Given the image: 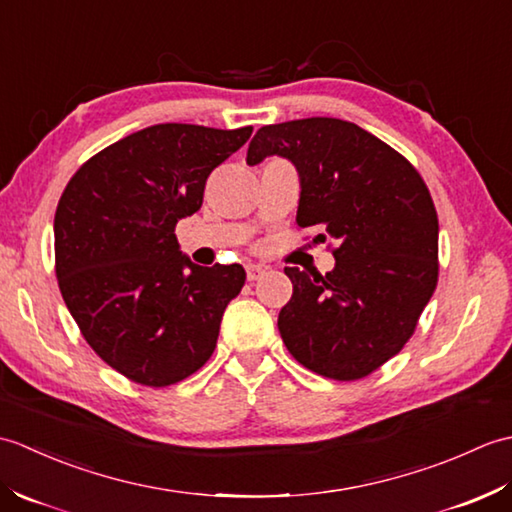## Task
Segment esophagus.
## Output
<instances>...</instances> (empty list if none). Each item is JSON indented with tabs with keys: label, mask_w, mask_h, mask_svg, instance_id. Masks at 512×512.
I'll return each instance as SVG.
<instances>
[{
	"label": "esophagus",
	"mask_w": 512,
	"mask_h": 512,
	"mask_svg": "<svg viewBox=\"0 0 512 512\" xmlns=\"http://www.w3.org/2000/svg\"><path fill=\"white\" fill-rule=\"evenodd\" d=\"M264 273H266V266H262V264H248L246 266L248 281H257Z\"/></svg>",
	"instance_id": "esophagus-1"
}]
</instances>
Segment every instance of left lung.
I'll return each instance as SVG.
<instances>
[{
  "mask_svg": "<svg viewBox=\"0 0 512 512\" xmlns=\"http://www.w3.org/2000/svg\"><path fill=\"white\" fill-rule=\"evenodd\" d=\"M295 162L299 228L330 239L332 273L284 268L292 299L279 312L288 352L310 372L365 378L416 332L438 286V213L418 169L374 134L341 118H301L257 129L248 165Z\"/></svg>",
  "mask_w": 512,
  "mask_h": 512,
  "instance_id": "obj_1",
  "label": "left lung"
}]
</instances>
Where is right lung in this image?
<instances>
[{
  "label": "right lung",
  "mask_w": 512,
  "mask_h": 512,
  "mask_svg": "<svg viewBox=\"0 0 512 512\" xmlns=\"http://www.w3.org/2000/svg\"><path fill=\"white\" fill-rule=\"evenodd\" d=\"M253 127L165 123L85 160L54 213V270L83 339L118 374L145 387L176 385L209 361L239 264L195 266L176 224L202 206L211 171Z\"/></svg>",
  "instance_id": "right-lung-1"
}]
</instances>
